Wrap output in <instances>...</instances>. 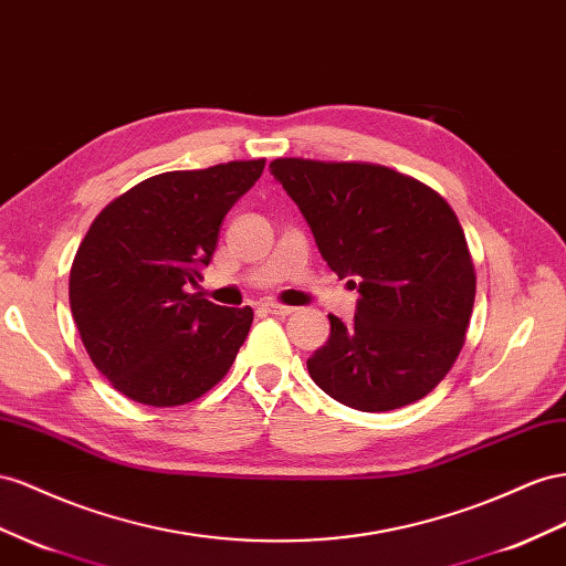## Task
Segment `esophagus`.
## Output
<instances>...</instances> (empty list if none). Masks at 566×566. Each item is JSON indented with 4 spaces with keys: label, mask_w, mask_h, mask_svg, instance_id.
<instances>
[{
    "label": "esophagus",
    "mask_w": 566,
    "mask_h": 566,
    "mask_svg": "<svg viewBox=\"0 0 566 566\" xmlns=\"http://www.w3.org/2000/svg\"><path fill=\"white\" fill-rule=\"evenodd\" d=\"M262 310L269 314H276V316H290L295 312L293 307H285V304H279V302H264Z\"/></svg>",
    "instance_id": "obj_1"
}]
</instances>
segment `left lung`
<instances>
[{
  "instance_id": "left-lung-1",
  "label": "left lung",
  "mask_w": 566,
  "mask_h": 566,
  "mask_svg": "<svg viewBox=\"0 0 566 566\" xmlns=\"http://www.w3.org/2000/svg\"><path fill=\"white\" fill-rule=\"evenodd\" d=\"M269 169L324 262L359 293L349 324L328 314V340L307 359L314 384L359 411L421 400L460 355L476 295L454 211L386 166L276 159Z\"/></svg>"
}]
</instances>
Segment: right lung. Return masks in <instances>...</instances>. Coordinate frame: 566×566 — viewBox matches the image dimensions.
<instances>
[{"mask_svg": "<svg viewBox=\"0 0 566 566\" xmlns=\"http://www.w3.org/2000/svg\"><path fill=\"white\" fill-rule=\"evenodd\" d=\"M264 159L151 176L106 205L75 252L73 321L99 374L135 402L197 400L231 369L250 307L188 293L217 250L221 221Z\"/></svg>", "mask_w": 566, "mask_h": 566, "instance_id": "right-lung-1", "label": "right lung"}]
</instances>
